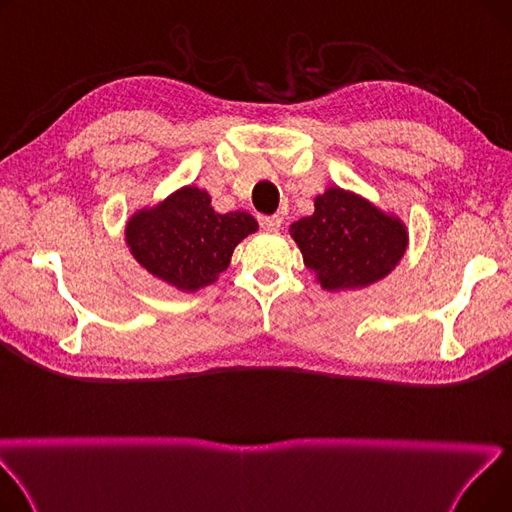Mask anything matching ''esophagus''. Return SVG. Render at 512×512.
Listing matches in <instances>:
<instances>
[{
    "instance_id": "1",
    "label": "esophagus",
    "mask_w": 512,
    "mask_h": 512,
    "mask_svg": "<svg viewBox=\"0 0 512 512\" xmlns=\"http://www.w3.org/2000/svg\"><path fill=\"white\" fill-rule=\"evenodd\" d=\"M259 224L265 228V230H280L284 226V220L280 218V215H261L259 218Z\"/></svg>"
}]
</instances>
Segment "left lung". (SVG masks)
Listing matches in <instances>:
<instances>
[{"label":"left lung","instance_id":"left-lung-1","mask_svg":"<svg viewBox=\"0 0 512 512\" xmlns=\"http://www.w3.org/2000/svg\"><path fill=\"white\" fill-rule=\"evenodd\" d=\"M305 265L326 290L363 288L388 276L407 249V230L338 186L315 199V213L290 226Z\"/></svg>","mask_w":512,"mask_h":512}]
</instances>
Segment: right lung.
<instances>
[{"instance_id": "right-lung-1", "label": "right lung", "mask_w": 512, "mask_h": 512, "mask_svg": "<svg viewBox=\"0 0 512 512\" xmlns=\"http://www.w3.org/2000/svg\"><path fill=\"white\" fill-rule=\"evenodd\" d=\"M255 230L251 213H215L205 191L184 186L157 207L134 213L126 242L149 274L193 292L218 280L234 247Z\"/></svg>"}]
</instances>
